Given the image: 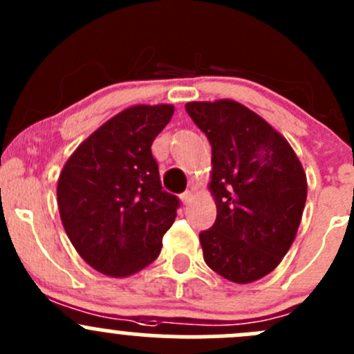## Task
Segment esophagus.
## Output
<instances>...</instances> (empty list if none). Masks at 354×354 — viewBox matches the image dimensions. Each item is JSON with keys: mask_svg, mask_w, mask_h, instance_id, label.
Instances as JSON below:
<instances>
[{"mask_svg": "<svg viewBox=\"0 0 354 354\" xmlns=\"http://www.w3.org/2000/svg\"><path fill=\"white\" fill-rule=\"evenodd\" d=\"M180 198L185 205H188V203L192 202V198H194V194H192V192H183V194L180 195Z\"/></svg>", "mask_w": 354, "mask_h": 354, "instance_id": "1", "label": "esophagus"}]
</instances>
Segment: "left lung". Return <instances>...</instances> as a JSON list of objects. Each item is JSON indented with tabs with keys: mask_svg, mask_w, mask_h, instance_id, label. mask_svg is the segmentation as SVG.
<instances>
[{
	"mask_svg": "<svg viewBox=\"0 0 354 354\" xmlns=\"http://www.w3.org/2000/svg\"><path fill=\"white\" fill-rule=\"evenodd\" d=\"M185 109L212 147L217 217L200 233L203 260L233 283L262 279L295 241L306 202L301 162L279 131L240 102H188Z\"/></svg>",
	"mask_w": 354,
	"mask_h": 354,
	"instance_id": "1",
	"label": "left lung"
}]
</instances>
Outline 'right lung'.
Instances as JSON below:
<instances>
[{
    "label": "right lung",
    "mask_w": 354,
    "mask_h": 354,
    "mask_svg": "<svg viewBox=\"0 0 354 354\" xmlns=\"http://www.w3.org/2000/svg\"><path fill=\"white\" fill-rule=\"evenodd\" d=\"M173 113L171 104L121 111L63 166L56 190L63 227L97 272L127 277L159 257L180 200L162 190L151 145Z\"/></svg>",
    "instance_id": "right-lung-1"
}]
</instances>
